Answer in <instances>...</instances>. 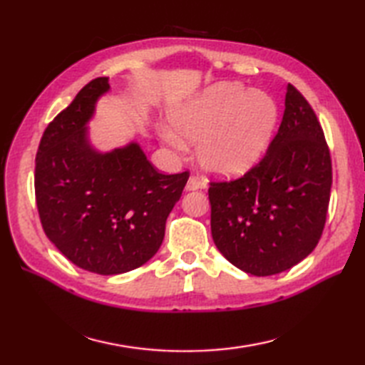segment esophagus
Here are the masks:
<instances>
[{
	"instance_id": "obj_1",
	"label": "esophagus",
	"mask_w": 365,
	"mask_h": 365,
	"mask_svg": "<svg viewBox=\"0 0 365 365\" xmlns=\"http://www.w3.org/2000/svg\"><path fill=\"white\" fill-rule=\"evenodd\" d=\"M202 187H204V183L200 182L197 177L191 175V177L188 178V182H187V190H188V191H195V190H199V188H202Z\"/></svg>"
}]
</instances>
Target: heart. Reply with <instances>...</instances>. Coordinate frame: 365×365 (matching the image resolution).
<instances>
[{"label":"heart","instance_id":"1","mask_svg":"<svg viewBox=\"0 0 365 365\" xmlns=\"http://www.w3.org/2000/svg\"><path fill=\"white\" fill-rule=\"evenodd\" d=\"M173 128L161 127V139L177 150L197 141L196 157L207 173L234 177L259 160L277 120L274 100L240 83H220L169 114Z\"/></svg>","mask_w":365,"mask_h":365}]
</instances>
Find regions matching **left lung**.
I'll list each match as a JSON object with an SVG mask.
<instances>
[{"label": "left lung", "instance_id": "left-lung-1", "mask_svg": "<svg viewBox=\"0 0 365 365\" xmlns=\"http://www.w3.org/2000/svg\"><path fill=\"white\" fill-rule=\"evenodd\" d=\"M332 183L319 119L287 84L277 135L259 165L230 182H212V237L232 265L254 276L282 273L311 254L327 221Z\"/></svg>", "mask_w": 365, "mask_h": 365}]
</instances>
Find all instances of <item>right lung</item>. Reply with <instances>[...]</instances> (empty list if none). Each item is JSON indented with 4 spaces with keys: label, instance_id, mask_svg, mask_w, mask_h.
<instances>
[{
    "label": "right lung",
    "instance_id": "add662e5",
    "mask_svg": "<svg viewBox=\"0 0 365 365\" xmlns=\"http://www.w3.org/2000/svg\"><path fill=\"white\" fill-rule=\"evenodd\" d=\"M110 91L92 80L45 128L36 155V202L42 227L66 257L91 273L111 276L150 260L188 170L160 174L138 143L111 152L91 145L88 122Z\"/></svg>",
    "mask_w": 365,
    "mask_h": 365
}]
</instances>
